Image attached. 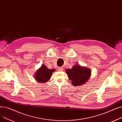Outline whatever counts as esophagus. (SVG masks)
Here are the masks:
<instances>
[{
  "mask_svg": "<svg viewBox=\"0 0 122 122\" xmlns=\"http://www.w3.org/2000/svg\"><path fill=\"white\" fill-rule=\"evenodd\" d=\"M58 70H59V71H62L63 70V68H59L58 69Z\"/></svg>",
  "mask_w": 122,
  "mask_h": 122,
  "instance_id": "obj_1",
  "label": "esophagus"
}]
</instances>
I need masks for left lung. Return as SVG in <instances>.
<instances>
[{"label": "left lung", "instance_id": "8db88e82", "mask_svg": "<svg viewBox=\"0 0 122 122\" xmlns=\"http://www.w3.org/2000/svg\"><path fill=\"white\" fill-rule=\"evenodd\" d=\"M66 72L74 86H79L85 84L91 75L90 69L81 67L78 64H76L71 69H66Z\"/></svg>", "mask_w": 122, "mask_h": 122}]
</instances>
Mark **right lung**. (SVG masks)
Wrapping results in <instances>:
<instances>
[{
    "mask_svg": "<svg viewBox=\"0 0 122 122\" xmlns=\"http://www.w3.org/2000/svg\"><path fill=\"white\" fill-rule=\"evenodd\" d=\"M55 71V70L54 69H48L46 65L43 64L35 73V79L38 82L45 83L48 81L52 73Z\"/></svg>",
    "mask_w": 122,
    "mask_h": 122,
    "instance_id": "1",
    "label": "right lung"
}]
</instances>
